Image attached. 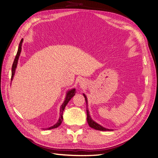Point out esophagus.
<instances>
[{"label":"esophagus","instance_id":"obj_1","mask_svg":"<svg viewBox=\"0 0 158 158\" xmlns=\"http://www.w3.org/2000/svg\"><path fill=\"white\" fill-rule=\"evenodd\" d=\"M79 84H80V85L81 86H82V85H84V84H85V81L83 80V79H80V81H79Z\"/></svg>","mask_w":158,"mask_h":158}]
</instances>
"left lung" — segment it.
Returning a JSON list of instances; mask_svg holds the SVG:
<instances>
[{
	"label": "left lung",
	"mask_w": 158,
	"mask_h": 158,
	"mask_svg": "<svg viewBox=\"0 0 158 158\" xmlns=\"http://www.w3.org/2000/svg\"><path fill=\"white\" fill-rule=\"evenodd\" d=\"M85 97V101H86V114H87V122H88V124L89 126L92 128H94V129L99 131H113V130L110 129H107V128H106L101 126L100 124H98L97 122H96L94 120H93L91 118V116L89 113V110L88 109V100H87V98L85 94H83Z\"/></svg>",
	"instance_id": "left-lung-1"
}]
</instances>
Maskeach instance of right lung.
Returning a JSON list of instances; mask_svg holds the SVG:
<instances>
[{"label":"right lung","instance_id":"obj_1","mask_svg":"<svg viewBox=\"0 0 158 158\" xmlns=\"http://www.w3.org/2000/svg\"><path fill=\"white\" fill-rule=\"evenodd\" d=\"M23 39H21V42L19 43V48H18V50H17V55L15 56V58L14 59V63H13V65H12V68H11V81H12L13 79H14V76L15 75V69L17 68V63H18V60H19V56H20V53L21 52V46H22V44H23ZM76 93V91H75V89H72L69 90L67 92H66V98H65V100H64V102H63V103L60 106V116H59V118H58V120L57 121L56 123L53 125L52 126H51L48 128H45V129H43V130H51V129H54V128H56L58 127V126H59L62 122V120H63V116H62V114H63V111L64 109H65L66 105L68 104V103L69 102V101L71 100V99L75 96Z\"/></svg>","mask_w":158,"mask_h":158}]
</instances>
